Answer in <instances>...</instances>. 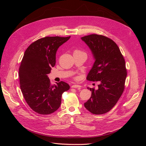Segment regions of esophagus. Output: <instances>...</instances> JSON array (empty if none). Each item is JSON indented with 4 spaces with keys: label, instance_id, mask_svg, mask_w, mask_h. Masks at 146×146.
<instances>
[{
    "label": "esophagus",
    "instance_id": "1",
    "mask_svg": "<svg viewBox=\"0 0 146 146\" xmlns=\"http://www.w3.org/2000/svg\"><path fill=\"white\" fill-rule=\"evenodd\" d=\"M71 87L73 88H81L82 86L80 85H72Z\"/></svg>",
    "mask_w": 146,
    "mask_h": 146
}]
</instances>
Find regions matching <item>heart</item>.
<instances>
[{
  "label": "heart",
  "mask_w": 146,
  "mask_h": 146,
  "mask_svg": "<svg viewBox=\"0 0 146 146\" xmlns=\"http://www.w3.org/2000/svg\"><path fill=\"white\" fill-rule=\"evenodd\" d=\"M74 52H82V51H80V50H75V51H74Z\"/></svg>",
  "instance_id": "b5f03b06"
}]
</instances>
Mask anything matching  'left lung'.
<instances>
[{
    "instance_id": "left-lung-1",
    "label": "left lung",
    "mask_w": 146,
    "mask_h": 146,
    "mask_svg": "<svg viewBox=\"0 0 146 146\" xmlns=\"http://www.w3.org/2000/svg\"><path fill=\"white\" fill-rule=\"evenodd\" d=\"M82 39L89 46L95 58L86 79L100 82L97 90L90 88L91 96L84 105L92 114H102L113 108L124 90L125 60L116 42L107 36L91 34Z\"/></svg>"
}]
</instances>
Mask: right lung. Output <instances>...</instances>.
I'll return each instance as SVG.
<instances>
[{"instance_id": "1", "label": "right lung", "mask_w": 146, "mask_h": 146, "mask_svg": "<svg viewBox=\"0 0 146 146\" xmlns=\"http://www.w3.org/2000/svg\"><path fill=\"white\" fill-rule=\"evenodd\" d=\"M70 38H42L31 44L24 53L19 69L20 88L26 102L39 114H49L58 110L63 93L70 88L63 81L51 85L47 76L55 65L58 47Z\"/></svg>"}]
</instances>
